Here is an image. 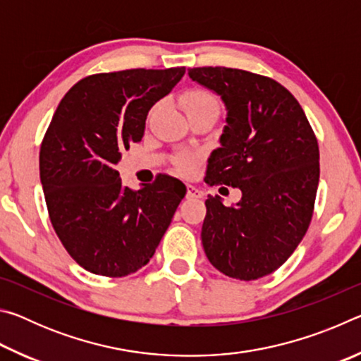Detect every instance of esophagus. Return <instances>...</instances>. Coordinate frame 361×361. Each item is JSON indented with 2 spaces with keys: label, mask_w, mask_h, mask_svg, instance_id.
Wrapping results in <instances>:
<instances>
[{
  "label": "esophagus",
  "mask_w": 361,
  "mask_h": 361,
  "mask_svg": "<svg viewBox=\"0 0 361 361\" xmlns=\"http://www.w3.org/2000/svg\"><path fill=\"white\" fill-rule=\"evenodd\" d=\"M200 197H202V192H200L197 188L192 185H186V199H200Z\"/></svg>",
  "instance_id": "34e87169"
}]
</instances>
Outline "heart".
Instances as JSON below:
<instances>
[{
  "instance_id": "b5f03b06",
  "label": "heart",
  "mask_w": 361,
  "mask_h": 361,
  "mask_svg": "<svg viewBox=\"0 0 361 361\" xmlns=\"http://www.w3.org/2000/svg\"><path fill=\"white\" fill-rule=\"evenodd\" d=\"M183 105L189 118L191 116H199V114H216L219 113V103L210 92L202 89H192L185 94V99H183ZM195 164H197V156L194 154H186L181 156L178 161V169L183 173H191Z\"/></svg>"
}]
</instances>
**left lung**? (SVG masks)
I'll list each match as a JSON object with an SVG mask.
<instances>
[{"mask_svg":"<svg viewBox=\"0 0 361 361\" xmlns=\"http://www.w3.org/2000/svg\"><path fill=\"white\" fill-rule=\"evenodd\" d=\"M188 75L221 97L228 111L205 183L242 191L232 207L219 195L205 200V255L224 276L261 279L290 258L309 228L319 143L301 105L274 79L224 66L189 68Z\"/></svg>","mask_w":361,"mask_h":361,"instance_id":"left-lung-1","label":"left lung"}]
</instances>
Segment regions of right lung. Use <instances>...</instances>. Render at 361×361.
Here are the masks:
<instances>
[{
	"label": "right lung",
	"instance_id": "add662e5",
	"mask_svg": "<svg viewBox=\"0 0 361 361\" xmlns=\"http://www.w3.org/2000/svg\"><path fill=\"white\" fill-rule=\"evenodd\" d=\"M183 75L185 66L100 73L59 103L41 145L39 178L54 231L85 271L124 277L148 264L185 197L173 176L133 191L116 170L121 152L142 142L152 105Z\"/></svg>",
	"mask_w": 361,
	"mask_h": 361
}]
</instances>
